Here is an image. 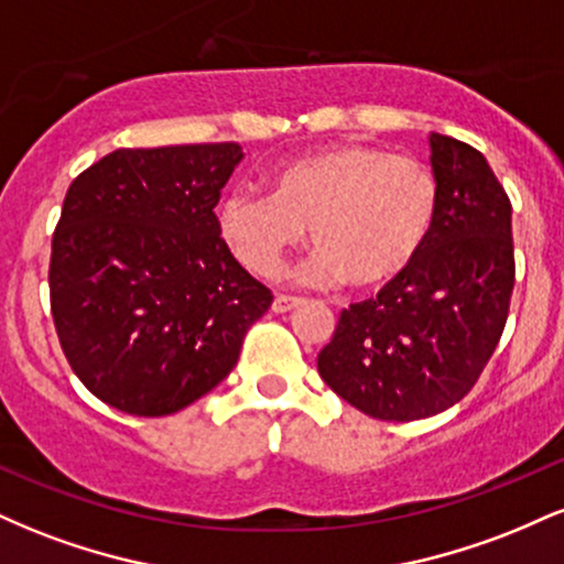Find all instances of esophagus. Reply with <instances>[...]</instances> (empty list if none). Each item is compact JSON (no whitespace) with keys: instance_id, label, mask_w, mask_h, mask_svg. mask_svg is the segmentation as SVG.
<instances>
[{"instance_id":"obj_1","label":"esophagus","mask_w":564,"mask_h":564,"mask_svg":"<svg viewBox=\"0 0 564 564\" xmlns=\"http://www.w3.org/2000/svg\"><path fill=\"white\" fill-rule=\"evenodd\" d=\"M302 300L300 296H289V294H278L273 300V313H291Z\"/></svg>"}]
</instances>
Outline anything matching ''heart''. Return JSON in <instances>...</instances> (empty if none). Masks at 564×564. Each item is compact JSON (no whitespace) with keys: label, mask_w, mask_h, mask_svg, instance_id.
<instances>
[{"label":"heart","mask_w":564,"mask_h":564,"mask_svg":"<svg viewBox=\"0 0 564 564\" xmlns=\"http://www.w3.org/2000/svg\"><path fill=\"white\" fill-rule=\"evenodd\" d=\"M437 180L422 161L371 145H334L281 164L270 196L236 187L217 206L223 241L246 270L273 275L302 243L318 246L307 281L371 291L416 262L437 219Z\"/></svg>","instance_id":"b5f03b06"}]
</instances>
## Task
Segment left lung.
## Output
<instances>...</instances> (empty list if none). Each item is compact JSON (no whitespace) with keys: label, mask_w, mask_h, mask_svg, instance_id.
<instances>
[{"label":"left lung","mask_w":564,"mask_h":564,"mask_svg":"<svg viewBox=\"0 0 564 564\" xmlns=\"http://www.w3.org/2000/svg\"><path fill=\"white\" fill-rule=\"evenodd\" d=\"M440 206L398 281L341 310L318 373L366 416L416 422L456 405L507 326L514 243L507 191L480 151L430 134Z\"/></svg>","instance_id":"1"}]
</instances>
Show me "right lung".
<instances>
[{
	"mask_svg": "<svg viewBox=\"0 0 564 564\" xmlns=\"http://www.w3.org/2000/svg\"><path fill=\"white\" fill-rule=\"evenodd\" d=\"M238 142L121 148L74 180L50 257L70 368L132 416H170L232 371L273 294L219 238Z\"/></svg>",
	"mask_w": 564,
	"mask_h": 564,
	"instance_id": "right-lung-1",
	"label": "right lung"
}]
</instances>
